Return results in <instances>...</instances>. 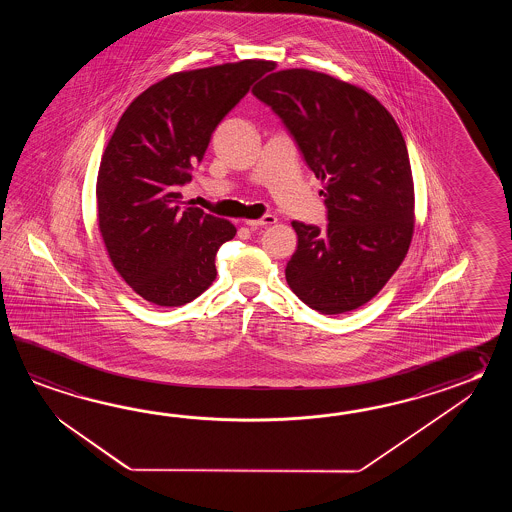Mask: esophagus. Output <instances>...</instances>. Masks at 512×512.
<instances>
[{"label":"esophagus","instance_id":"obj_1","mask_svg":"<svg viewBox=\"0 0 512 512\" xmlns=\"http://www.w3.org/2000/svg\"><path fill=\"white\" fill-rule=\"evenodd\" d=\"M276 223V218L271 216V214H267V216H263L260 219H249L247 221V225L251 227V229H261V227H269V225H274Z\"/></svg>","mask_w":512,"mask_h":512}]
</instances>
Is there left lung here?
Wrapping results in <instances>:
<instances>
[{"mask_svg":"<svg viewBox=\"0 0 512 512\" xmlns=\"http://www.w3.org/2000/svg\"><path fill=\"white\" fill-rule=\"evenodd\" d=\"M283 120L322 179L326 229L293 221L285 267L293 293L322 315L368 304L403 263L414 236V179L403 133L362 87L309 69L276 71L252 87Z\"/></svg>","mask_w":512,"mask_h":512,"instance_id":"8db88e82","label":"left lung"}]
</instances>
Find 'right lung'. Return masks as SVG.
I'll list each match as a JSON object with an SVG mask.
<instances>
[{"label":"right lung","mask_w":512,"mask_h":512,"mask_svg":"<svg viewBox=\"0 0 512 512\" xmlns=\"http://www.w3.org/2000/svg\"><path fill=\"white\" fill-rule=\"evenodd\" d=\"M272 62L181 71L122 113L97 177L98 230L109 260L146 302L177 307L216 280V252L236 227L181 201L212 131Z\"/></svg>","instance_id":"add662e5"}]
</instances>
